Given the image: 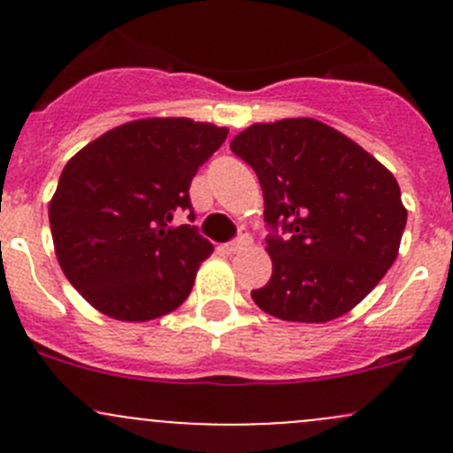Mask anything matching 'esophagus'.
<instances>
[{
  "instance_id": "esophagus-1",
  "label": "esophagus",
  "mask_w": 453,
  "mask_h": 453,
  "mask_svg": "<svg viewBox=\"0 0 453 453\" xmlns=\"http://www.w3.org/2000/svg\"><path fill=\"white\" fill-rule=\"evenodd\" d=\"M250 243H252V236H250V232L245 230V227H241L239 236H236L234 241H230V243L221 245V250H223V252H226V254H236V252H241V250L248 248Z\"/></svg>"
}]
</instances>
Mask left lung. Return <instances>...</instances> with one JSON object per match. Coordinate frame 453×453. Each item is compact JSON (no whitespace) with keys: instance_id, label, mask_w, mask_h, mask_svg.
Returning a JSON list of instances; mask_svg holds the SVG:
<instances>
[{"instance_id":"8db88e82","label":"left lung","mask_w":453,"mask_h":453,"mask_svg":"<svg viewBox=\"0 0 453 453\" xmlns=\"http://www.w3.org/2000/svg\"><path fill=\"white\" fill-rule=\"evenodd\" d=\"M230 149L254 168L265 197L273 269L254 303L287 322L349 313L399 254L408 212L395 175L313 118L252 125Z\"/></svg>"}]
</instances>
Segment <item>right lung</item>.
<instances>
[{
  "mask_svg": "<svg viewBox=\"0 0 453 453\" xmlns=\"http://www.w3.org/2000/svg\"><path fill=\"white\" fill-rule=\"evenodd\" d=\"M227 129L188 118H146L100 135L65 164L50 201L58 265L100 313L146 322L190 296L212 243L190 210V181Z\"/></svg>",
  "mask_w": 453,
  "mask_h": 453,
  "instance_id": "add662e5",
  "label": "right lung"
}]
</instances>
